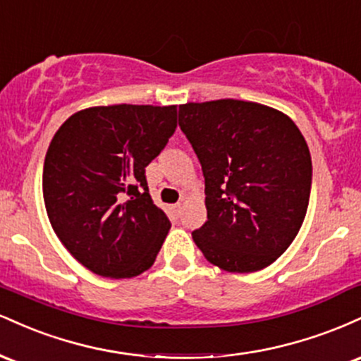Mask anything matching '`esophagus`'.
<instances>
[{"mask_svg": "<svg viewBox=\"0 0 361 361\" xmlns=\"http://www.w3.org/2000/svg\"><path fill=\"white\" fill-rule=\"evenodd\" d=\"M171 212L175 215H180L181 214V204H176V205H171Z\"/></svg>", "mask_w": 361, "mask_h": 361, "instance_id": "1", "label": "esophagus"}]
</instances>
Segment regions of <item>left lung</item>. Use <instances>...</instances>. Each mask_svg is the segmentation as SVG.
I'll use <instances>...</instances> for the list:
<instances>
[{
	"instance_id": "1",
	"label": "left lung",
	"mask_w": 361,
	"mask_h": 361,
	"mask_svg": "<svg viewBox=\"0 0 361 361\" xmlns=\"http://www.w3.org/2000/svg\"><path fill=\"white\" fill-rule=\"evenodd\" d=\"M180 127L205 178L198 250L224 271L270 267L309 207L312 163L299 127L283 111L231 98L180 105Z\"/></svg>"
}]
</instances>
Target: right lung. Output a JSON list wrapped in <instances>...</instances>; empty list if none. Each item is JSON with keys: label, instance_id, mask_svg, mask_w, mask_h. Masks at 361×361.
I'll return each mask as SVG.
<instances>
[{"label": "right lung", "instance_id": "obj_1", "mask_svg": "<svg viewBox=\"0 0 361 361\" xmlns=\"http://www.w3.org/2000/svg\"><path fill=\"white\" fill-rule=\"evenodd\" d=\"M176 126V105L122 103L76 111L54 134L44 161L45 210L90 271L132 279L156 261L171 224L152 204L146 166Z\"/></svg>", "mask_w": 361, "mask_h": 361}]
</instances>
